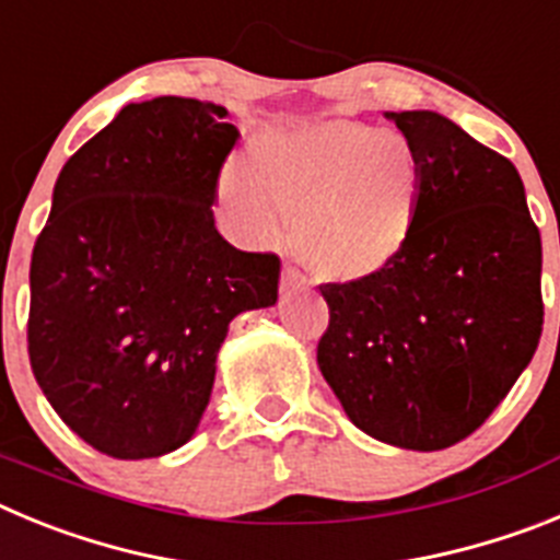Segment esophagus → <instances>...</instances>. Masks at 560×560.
I'll return each instance as SVG.
<instances>
[{"instance_id":"obj_1","label":"esophagus","mask_w":560,"mask_h":560,"mask_svg":"<svg viewBox=\"0 0 560 560\" xmlns=\"http://www.w3.org/2000/svg\"><path fill=\"white\" fill-rule=\"evenodd\" d=\"M305 289V277L294 269V266H283V275H280V291L289 294V291Z\"/></svg>"}]
</instances>
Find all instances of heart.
<instances>
[{"label":"heart","mask_w":560,"mask_h":560,"mask_svg":"<svg viewBox=\"0 0 560 560\" xmlns=\"http://www.w3.org/2000/svg\"><path fill=\"white\" fill-rule=\"evenodd\" d=\"M221 201L237 230L269 244L294 219L291 249L328 283H361L407 252L423 201V165L407 137L325 120L266 133L249 167L226 165Z\"/></svg>","instance_id":"obj_1"}]
</instances>
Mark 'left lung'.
Here are the masks:
<instances>
[{
	"label": "left lung",
	"mask_w": 560,
	"mask_h": 560,
	"mask_svg": "<svg viewBox=\"0 0 560 560\" xmlns=\"http://www.w3.org/2000/svg\"><path fill=\"white\" fill-rule=\"evenodd\" d=\"M423 165L407 252L361 283L319 285L316 364L353 427L409 452L479 429L541 339V235L518 171L429 108L384 112Z\"/></svg>",
	"instance_id": "8db88e82"
}]
</instances>
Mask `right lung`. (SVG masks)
Listing matches in <instances>:
<instances>
[{
    "mask_svg": "<svg viewBox=\"0 0 560 560\" xmlns=\"http://www.w3.org/2000/svg\"><path fill=\"white\" fill-rule=\"evenodd\" d=\"M192 97L128 103L58 173L30 264V368L78 438L117 459L196 434L237 314L280 260L226 244L212 205L237 131Z\"/></svg>",
    "mask_w": 560,
    "mask_h": 560,
    "instance_id": "1",
    "label": "right lung"
}]
</instances>
